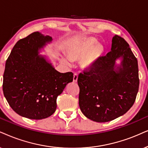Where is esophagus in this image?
Listing matches in <instances>:
<instances>
[{"instance_id": "1", "label": "esophagus", "mask_w": 148, "mask_h": 148, "mask_svg": "<svg viewBox=\"0 0 148 148\" xmlns=\"http://www.w3.org/2000/svg\"><path fill=\"white\" fill-rule=\"evenodd\" d=\"M77 80H78V74L74 73V77H73V81H74V83H76V82H77Z\"/></svg>"}]
</instances>
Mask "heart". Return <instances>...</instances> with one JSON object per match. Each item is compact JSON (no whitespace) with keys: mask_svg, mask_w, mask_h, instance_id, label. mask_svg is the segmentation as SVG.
Segmentation results:
<instances>
[{"mask_svg":"<svg viewBox=\"0 0 148 148\" xmlns=\"http://www.w3.org/2000/svg\"><path fill=\"white\" fill-rule=\"evenodd\" d=\"M67 56L70 61L81 60L80 65L85 70H90L96 65L104 54V48L102 44H96L93 37H84L74 40L68 44L66 50ZM62 63L70 65V61L61 59Z\"/></svg>","mask_w":148,"mask_h":148,"instance_id":"heart-1","label":"heart"}]
</instances>
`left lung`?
Segmentation results:
<instances>
[{
  "label": "left lung",
  "mask_w": 148,
  "mask_h": 148,
  "mask_svg": "<svg viewBox=\"0 0 148 148\" xmlns=\"http://www.w3.org/2000/svg\"><path fill=\"white\" fill-rule=\"evenodd\" d=\"M78 85L80 108L88 119L106 122L126 113L135 101L139 78L137 59L124 39L115 35L111 51L89 72L80 73Z\"/></svg>",
  "instance_id": "obj_1"
}]
</instances>
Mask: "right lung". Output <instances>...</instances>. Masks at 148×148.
<instances>
[{
	"label": "right lung",
	"instance_id": "right-lung-1",
	"mask_svg": "<svg viewBox=\"0 0 148 148\" xmlns=\"http://www.w3.org/2000/svg\"><path fill=\"white\" fill-rule=\"evenodd\" d=\"M52 38L34 32L16 43L5 63L3 90L14 111L22 117L42 119L57 108V98L73 80V73H60L39 50Z\"/></svg>",
	"mask_w": 148,
	"mask_h": 148
}]
</instances>
